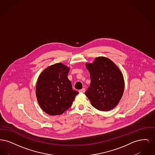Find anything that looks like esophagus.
Here are the masks:
<instances>
[{
	"instance_id": "obj_1",
	"label": "esophagus",
	"mask_w": 155,
	"mask_h": 155,
	"mask_svg": "<svg viewBox=\"0 0 155 155\" xmlns=\"http://www.w3.org/2000/svg\"><path fill=\"white\" fill-rule=\"evenodd\" d=\"M79 92H82V93H84V92H85V89H81L80 90H79Z\"/></svg>"
}]
</instances>
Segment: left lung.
<instances>
[{"instance_id": "1", "label": "left lung", "mask_w": 155, "mask_h": 155, "mask_svg": "<svg viewBox=\"0 0 155 155\" xmlns=\"http://www.w3.org/2000/svg\"><path fill=\"white\" fill-rule=\"evenodd\" d=\"M91 84L85 92L92 105L101 111L115 107L123 95L124 80L119 68L110 59L98 57L92 63H86Z\"/></svg>"}]
</instances>
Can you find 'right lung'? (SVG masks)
I'll use <instances>...</instances> for the list:
<instances>
[{"mask_svg":"<svg viewBox=\"0 0 155 155\" xmlns=\"http://www.w3.org/2000/svg\"><path fill=\"white\" fill-rule=\"evenodd\" d=\"M70 68L59 63L47 67L39 75L36 85L37 101L49 115H60L72 104L78 94L67 75Z\"/></svg>","mask_w":155,"mask_h":155,"instance_id":"obj_1","label":"right lung"}]
</instances>
